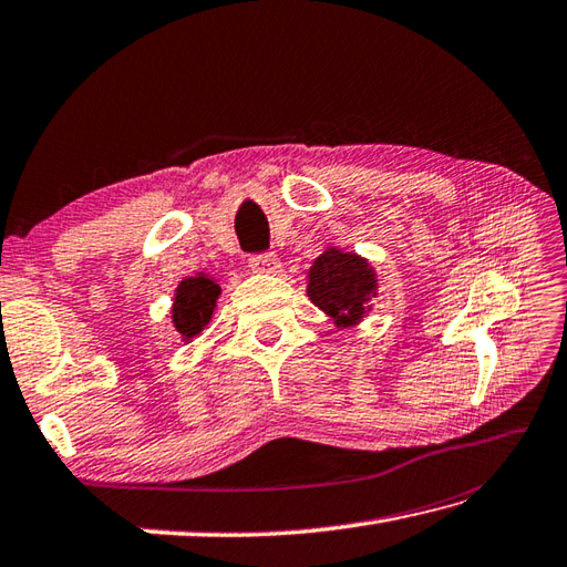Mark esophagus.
I'll return each instance as SVG.
<instances>
[{
  "label": "esophagus",
  "instance_id": "obj_1",
  "mask_svg": "<svg viewBox=\"0 0 567 567\" xmlns=\"http://www.w3.org/2000/svg\"><path fill=\"white\" fill-rule=\"evenodd\" d=\"M249 269L254 274H276V271L281 269V261H279V257H276L274 251L254 254V257L249 259Z\"/></svg>",
  "mask_w": 567,
  "mask_h": 567
}]
</instances>
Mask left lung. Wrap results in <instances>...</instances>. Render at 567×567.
Masks as SVG:
<instances>
[{"label":"left lung","mask_w":567,"mask_h":567,"mask_svg":"<svg viewBox=\"0 0 567 567\" xmlns=\"http://www.w3.org/2000/svg\"><path fill=\"white\" fill-rule=\"evenodd\" d=\"M306 293L334 328L348 330L372 313L379 279L369 259L328 245L308 269Z\"/></svg>","instance_id":"1"}]
</instances>
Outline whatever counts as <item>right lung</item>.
I'll return each mask as SVG.
<instances>
[{
  "instance_id": "1",
  "label": "right lung",
  "mask_w": 567,
  "mask_h": 567,
  "mask_svg": "<svg viewBox=\"0 0 567 567\" xmlns=\"http://www.w3.org/2000/svg\"><path fill=\"white\" fill-rule=\"evenodd\" d=\"M219 293H223V288H219L217 279L205 271H198L188 276V279L178 281L176 291H173L171 322L183 342H193L207 326H210Z\"/></svg>"
}]
</instances>
